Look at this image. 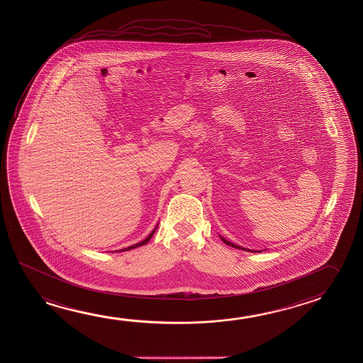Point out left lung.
Wrapping results in <instances>:
<instances>
[{
	"label": "left lung",
	"mask_w": 363,
	"mask_h": 363,
	"mask_svg": "<svg viewBox=\"0 0 363 363\" xmlns=\"http://www.w3.org/2000/svg\"><path fill=\"white\" fill-rule=\"evenodd\" d=\"M220 238H221V240H223L224 243L228 244V245H230V247H233V248H237V250H250V252H252V250H245V248H243V247H240V245H237V244L232 243V242L226 240V239L223 238V237H220ZM253 252H256V250H253Z\"/></svg>",
	"instance_id": "8db88e82"
}]
</instances>
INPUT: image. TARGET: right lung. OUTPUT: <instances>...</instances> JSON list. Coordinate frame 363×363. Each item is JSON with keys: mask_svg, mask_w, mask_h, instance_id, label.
I'll use <instances>...</instances> for the list:
<instances>
[{"mask_svg": "<svg viewBox=\"0 0 363 363\" xmlns=\"http://www.w3.org/2000/svg\"><path fill=\"white\" fill-rule=\"evenodd\" d=\"M158 226V225H157ZM157 226L155 228V230L153 232L150 233L149 234L148 237L147 238L144 239V240H142V242H139V243L134 244V245H130V247H128V248H124V250H134V248H137V247H142V245H144V244L148 243L149 240H150V238L153 237V234L155 233V229H157Z\"/></svg>", "mask_w": 363, "mask_h": 363, "instance_id": "1", "label": "right lung"}]
</instances>
